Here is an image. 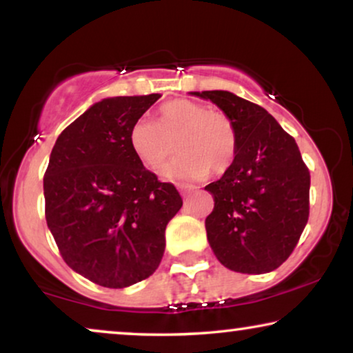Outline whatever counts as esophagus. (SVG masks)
<instances>
[{
    "label": "esophagus",
    "instance_id": "obj_1",
    "mask_svg": "<svg viewBox=\"0 0 353 353\" xmlns=\"http://www.w3.org/2000/svg\"><path fill=\"white\" fill-rule=\"evenodd\" d=\"M178 190H180V192H181V196H188V194H191L192 191H194V186H191V185H178Z\"/></svg>",
    "mask_w": 353,
    "mask_h": 353
}]
</instances>
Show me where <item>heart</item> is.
<instances>
[{
	"label": "heart",
	"mask_w": 353,
	"mask_h": 353,
	"mask_svg": "<svg viewBox=\"0 0 353 353\" xmlns=\"http://www.w3.org/2000/svg\"><path fill=\"white\" fill-rule=\"evenodd\" d=\"M180 156L165 168L168 178H202L212 170L225 173L238 154V133L221 110L188 99H173L157 110L156 122L139 119L130 130V148L148 170L159 172L175 152Z\"/></svg>",
	"instance_id": "obj_1"
}]
</instances>
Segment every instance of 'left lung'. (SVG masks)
I'll return each instance as SVG.
<instances>
[{"mask_svg": "<svg viewBox=\"0 0 353 353\" xmlns=\"http://www.w3.org/2000/svg\"><path fill=\"white\" fill-rule=\"evenodd\" d=\"M233 120L238 154L205 190L214 210L207 239L221 265L259 274L276 270L296 248L310 214V172L296 139L259 104L230 91L194 93Z\"/></svg>", "mask_w": 353, "mask_h": 353, "instance_id": "left-lung-1", "label": "left lung"}]
</instances>
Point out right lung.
<instances>
[{
  "instance_id": "obj_1",
  "label": "right lung",
  "mask_w": 353,
  "mask_h": 353,
  "mask_svg": "<svg viewBox=\"0 0 353 353\" xmlns=\"http://www.w3.org/2000/svg\"><path fill=\"white\" fill-rule=\"evenodd\" d=\"M161 94L117 96L91 105L59 134L43 178L46 223L64 262L104 288L156 272L165 226L183 201L130 148L133 123Z\"/></svg>"
}]
</instances>
